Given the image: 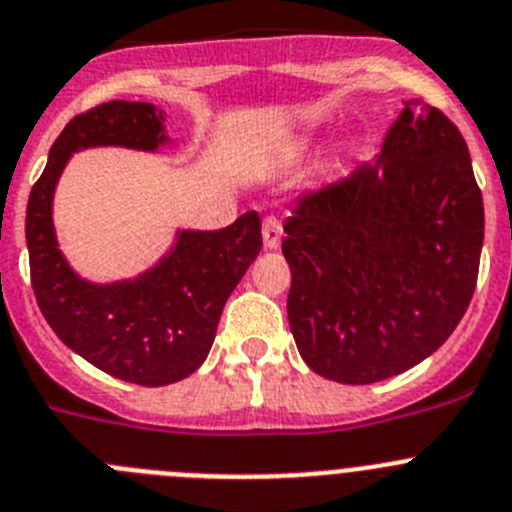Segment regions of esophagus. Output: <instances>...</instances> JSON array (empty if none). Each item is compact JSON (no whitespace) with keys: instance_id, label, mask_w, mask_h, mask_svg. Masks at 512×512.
Segmentation results:
<instances>
[{"instance_id":"34e87169","label":"esophagus","mask_w":512,"mask_h":512,"mask_svg":"<svg viewBox=\"0 0 512 512\" xmlns=\"http://www.w3.org/2000/svg\"><path fill=\"white\" fill-rule=\"evenodd\" d=\"M280 240H283V224L278 217H265L262 219V242L267 250H278Z\"/></svg>"}]
</instances>
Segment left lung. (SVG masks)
I'll use <instances>...</instances> for the list:
<instances>
[{"label":"left lung","mask_w":512,"mask_h":512,"mask_svg":"<svg viewBox=\"0 0 512 512\" xmlns=\"http://www.w3.org/2000/svg\"><path fill=\"white\" fill-rule=\"evenodd\" d=\"M283 229L305 364L338 384L412 369L475 293L485 207L465 138L439 108L407 100L379 159L305 191Z\"/></svg>","instance_id":"left-lung-1"}]
</instances>
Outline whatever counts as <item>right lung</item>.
<instances>
[{
	"label": "right lung",
	"mask_w": 512,
	"mask_h": 512,
	"mask_svg": "<svg viewBox=\"0 0 512 512\" xmlns=\"http://www.w3.org/2000/svg\"><path fill=\"white\" fill-rule=\"evenodd\" d=\"M164 111L111 100L75 116L50 148L27 202L30 278L45 321L62 343L128 384L166 386L199 369L214 343L224 303L262 250L257 212L217 232H179L174 250L136 280L95 285L57 250L52 194L70 156L90 146L156 151Z\"/></svg>",
	"instance_id": "1"
}]
</instances>
